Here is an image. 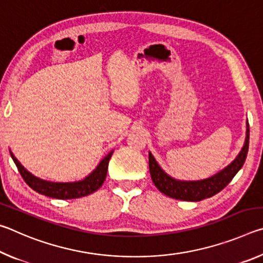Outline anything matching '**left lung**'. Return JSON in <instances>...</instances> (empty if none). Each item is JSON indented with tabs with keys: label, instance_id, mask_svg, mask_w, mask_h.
Returning <instances> with one entry per match:
<instances>
[{
	"label": "left lung",
	"instance_id": "1",
	"mask_svg": "<svg viewBox=\"0 0 263 263\" xmlns=\"http://www.w3.org/2000/svg\"><path fill=\"white\" fill-rule=\"evenodd\" d=\"M249 145V126L247 124L246 140L245 145L239 153L237 159L229 164L225 169L218 173L215 176L209 177L206 180L202 181H176L173 177L168 176L159 164L155 161L152 154H148V166L151 177L154 185L157 186L159 191H161L168 197L180 199V201L188 202H198L202 199L212 197L216 194L219 193L222 189L232 181L235 174L240 171V168L243 166L245 160L247 157Z\"/></svg>",
	"mask_w": 263,
	"mask_h": 263
}]
</instances>
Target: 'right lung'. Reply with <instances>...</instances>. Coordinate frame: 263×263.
<instances>
[{
    "mask_svg": "<svg viewBox=\"0 0 263 263\" xmlns=\"http://www.w3.org/2000/svg\"><path fill=\"white\" fill-rule=\"evenodd\" d=\"M112 155L110 152L106 157L102 160L99 166L91 173L90 175L87 176L86 179L74 183H54V182H48L38 179L29 173L26 169L22 166L18 160H17L14 154L11 153V158L14 160L20 174L23 177L25 183L28 184L31 189L37 191L38 194L48 196L52 198L58 199H73L80 198L83 196H88L95 193L97 189L101 188V185L104 183L106 172H108L109 160Z\"/></svg>",
    "mask_w": 263,
    "mask_h": 263,
    "instance_id": "1",
    "label": "right lung"
}]
</instances>
